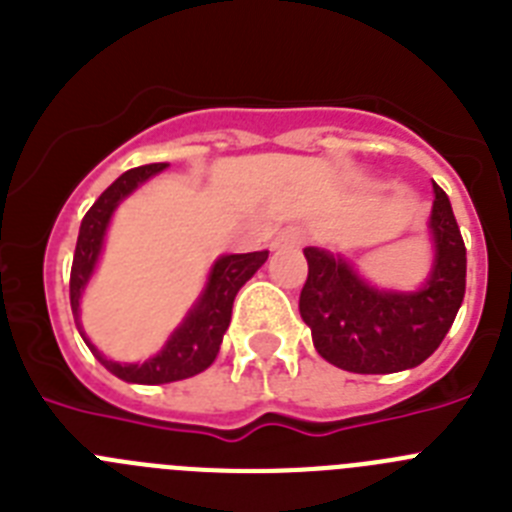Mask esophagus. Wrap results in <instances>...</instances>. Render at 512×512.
<instances>
[{
    "label": "esophagus",
    "instance_id": "1",
    "mask_svg": "<svg viewBox=\"0 0 512 512\" xmlns=\"http://www.w3.org/2000/svg\"><path fill=\"white\" fill-rule=\"evenodd\" d=\"M302 241H305V233H302V228H297V225H289V228H284L282 233L274 238V243H271V246L277 248V251H289V248H300Z\"/></svg>",
    "mask_w": 512,
    "mask_h": 512
}]
</instances>
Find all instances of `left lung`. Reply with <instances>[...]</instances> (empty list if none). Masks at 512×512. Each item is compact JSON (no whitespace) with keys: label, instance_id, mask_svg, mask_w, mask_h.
Returning <instances> with one entry per match:
<instances>
[{"label":"left lung","instance_id":"1","mask_svg":"<svg viewBox=\"0 0 512 512\" xmlns=\"http://www.w3.org/2000/svg\"><path fill=\"white\" fill-rule=\"evenodd\" d=\"M428 235L433 264L415 289L377 287L341 253L305 248L300 315L328 364L354 374H395L423 364L441 346L464 300L467 248L438 184Z\"/></svg>","mask_w":512,"mask_h":512}]
</instances>
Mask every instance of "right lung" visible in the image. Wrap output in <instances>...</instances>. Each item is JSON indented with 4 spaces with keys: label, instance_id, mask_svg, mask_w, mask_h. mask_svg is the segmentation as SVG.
<instances>
[{
    "label": "right lung",
    "instance_id": "right-lung-1",
    "mask_svg": "<svg viewBox=\"0 0 512 512\" xmlns=\"http://www.w3.org/2000/svg\"><path fill=\"white\" fill-rule=\"evenodd\" d=\"M164 169L166 164H148L130 169L117 176L115 182L99 194V200L89 207V212L81 220L74 266H71L69 289L76 328H79L89 351L97 356L99 364L107 372L115 374L117 379L130 384H169L205 372L207 366L215 361L217 351H220V343H223L225 330L230 325V315H233V300L238 295V289L269 259V251L223 253V256H217L212 261L210 271H207L200 297L189 307L182 323L171 330V336L166 338L161 351H156L151 359L130 361V364L128 361L107 359L81 328V297H84V289L89 287L99 259H102L104 238H107V228H110L115 210L128 200L135 189L143 187L148 179H153Z\"/></svg>",
    "mask_w": 512,
    "mask_h": 512
}]
</instances>
